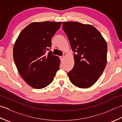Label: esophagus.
Here are the masks:
<instances>
[{
  "mask_svg": "<svg viewBox=\"0 0 122 122\" xmlns=\"http://www.w3.org/2000/svg\"><path fill=\"white\" fill-rule=\"evenodd\" d=\"M59 58H60L61 61H63L64 59V56H60L59 57Z\"/></svg>",
  "mask_w": 122,
  "mask_h": 122,
  "instance_id": "esophagus-1",
  "label": "esophagus"
}]
</instances>
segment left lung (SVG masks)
Masks as SVG:
<instances>
[{
    "label": "left lung",
    "instance_id": "8db88e82",
    "mask_svg": "<svg viewBox=\"0 0 122 122\" xmlns=\"http://www.w3.org/2000/svg\"><path fill=\"white\" fill-rule=\"evenodd\" d=\"M74 55L75 65L67 74L71 83L79 88L92 86L101 76L107 64V45L95 27L76 21L63 22Z\"/></svg>",
    "mask_w": 122,
    "mask_h": 122
}]
</instances>
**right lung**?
I'll use <instances>...</instances> for the list:
<instances>
[{
    "label": "right lung",
    "mask_w": 122,
    "mask_h": 122,
    "mask_svg": "<svg viewBox=\"0 0 122 122\" xmlns=\"http://www.w3.org/2000/svg\"><path fill=\"white\" fill-rule=\"evenodd\" d=\"M62 22H34L22 30L13 48L15 63L30 86L41 89L49 85L59 69L61 60L52 51L51 38Z\"/></svg>",
    "instance_id": "obj_1"
}]
</instances>
